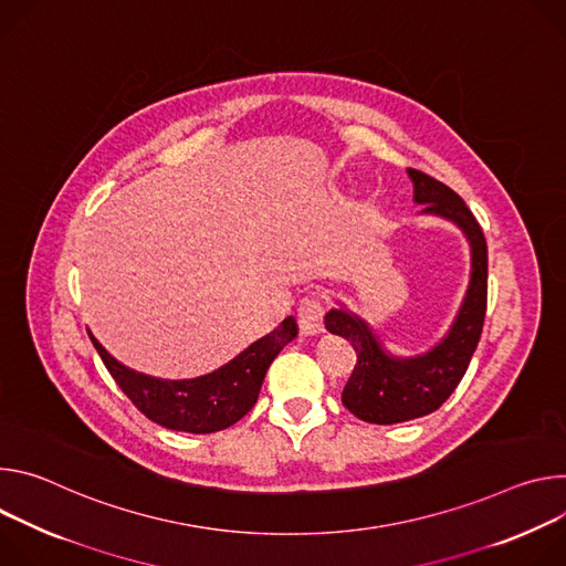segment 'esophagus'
I'll use <instances>...</instances> for the list:
<instances>
[{"mask_svg":"<svg viewBox=\"0 0 566 566\" xmlns=\"http://www.w3.org/2000/svg\"><path fill=\"white\" fill-rule=\"evenodd\" d=\"M296 322L301 333L305 335H317L324 331V303L319 296L310 294L303 296L296 307Z\"/></svg>","mask_w":566,"mask_h":566,"instance_id":"esophagus-1","label":"esophagus"}]
</instances>
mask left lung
I'll return each mask as SVG.
<instances>
[{"mask_svg":"<svg viewBox=\"0 0 566 566\" xmlns=\"http://www.w3.org/2000/svg\"><path fill=\"white\" fill-rule=\"evenodd\" d=\"M407 172L413 181V200L424 205L422 213L441 216L465 233L472 270L452 328L441 344L418 357L389 355L368 324L348 310H331L326 315V328L348 339L357 353L342 402L359 420L375 424L427 416L454 394L481 339L488 303V244L476 218L443 181L413 168H407Z\"/></svg>","mask_w":566,"mask_h":566,"instance_id":"8db88e82","label":"left lung"}]
</instances>
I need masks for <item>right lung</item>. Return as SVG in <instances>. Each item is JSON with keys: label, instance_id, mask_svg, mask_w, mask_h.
Listing matches in <instances>:
<instances>
[{"label": "right lung", "instance_id": "1", "mask_svg": "<svg viewBox=\"0 0 566 566\" xmlns=\"http://www.w3.org/2000/svg\"><path fill=\"white\" fill-rule=\"evenodd\" d=\"M294 317L244 348L229 364L193 380H159L116 361L90 333L120 391L153 422L188 433H213L238 422L256 405L265 373L274 357L296 337Z\"/></svg>", "mask_w": 566, "mask_h": 566}]
</instances>
